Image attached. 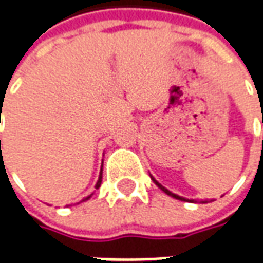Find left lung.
I'll list each match as a JSON object with an SVG mask.
<instances>
[{"mask_svg": "<svg viewBox=\"0 0 263 263\" xmlns=\"http://www.w3.org/2000/svg\"><path fill=\"white\" fill-rule=\"evenodd\" d=\"M262 121H263V120H262ZM152 180L155 181V184H157V186L159 187V189H161L162 192H165V193H167L168 196L174 197V199H178V200H184V202H193V200H189V199H186V197H181V196H178V195H174L173 192H170V190H168V189H165V187L162 186V184H159V183H158V181L155 180V178H154V177H152ZM202 203H206V202H202Z\"/></svg>", "mask_w": 263, "mask_h": 263, "instance_id": "obj_1", "label": "left lung"}]
</instances>
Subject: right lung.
I'll return each mask as SVG.
<instances>
[{
	"mask_svg": "<svg viewBox=\"0 0 263 263\" xmlns=\"http://www.w3.org/2000/svg\"><path fill=\"white\" fill-rule=\"evenodd\" d=\"M1 143V142H0ZM101 183H102V173H101V174H99V178H98V181H96V189H98V187L101 186ZM89 197L90 196H87V197H85V199H83V200H87V199H89Z\"/></svg>",
	"mask_w": 263,
	"mask_h": 263,
	"instance_id": "add662e5",
	"label": "right lung"
}]
</instances>
